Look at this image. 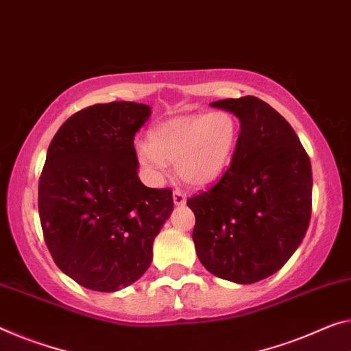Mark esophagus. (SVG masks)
<instances>
[{"mask_svg":"<svg viewBox=\"0 0 351 351\" xmlns=\"http://www.w3.org/2000/svg\"><path fill=\"white\" fill-rule=\"evenodd\" d=\"M172 199H174V204L176 206H185L186 202V194L180 191V190H176L174 194H172Z\"/></svg>","mask_w":351,"mask_h":351,"instance_id":"34e87169","label":"esophagus"}]
</instances>
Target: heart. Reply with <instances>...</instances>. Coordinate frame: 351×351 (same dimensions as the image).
I'll use <instances>...</instances> for the list:
<instances>
[{
	"instance_id": "1",
	"label": "heart",
	"mask_w": 351,
	"mask_h": 351,
	"mask_svg": "<svg viewBox=\"0 0 351 351\" xmlns=\"http://www.w3.org/2000/svg\"><path fill=\"white\" fill-rule=\"evenodd\" d=\"M240 123L234 112L217 110L208 114L172 117L149 133V143L138 141L139 165L160 176L166 161H176V172L191 186H207L228 169L239 144Z\"/></svg>"
}]
</instances>
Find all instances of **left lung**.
I'll return each mask as SVG.
<instances>
[{
    "instance_id": "obj_1",
    "label": "left lung",
    "mask_w": 351,
    "mask_h": 351,
    "mask_svg": "<svg viewBox=\"0 0 351 351\" xmlns=\"http://www.w3.org/2000/svg\"><path fill=\"white\" fill-rule=\"evenodd\" d=\"M240 119L239 144L221 179L186 201L196 254L226 281H262L292 257L312 210L311 160L290 123L257 97L210 104Z\"/></svg>"
}]
</instances>
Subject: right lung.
Here are the masks:
<instances>
[{
	"label": "right lung",
	"mask_w": 351,
	"mask_h": 351,
	"mask_svg": "<svg viewBox=\"0 0 351 351\" xmlns=\"http://www.w3.org/2000/svg\"><path fill=\"white\" fill-rule=\"evenodd\" d=\"M150 106L97 104L51 139L39 179V217L56 265L83 287L116 292L138 281L174 201L138 177L134 134Z\"/></svg>",
	"instance_id": "right-lung-1"
}]
</instances>
